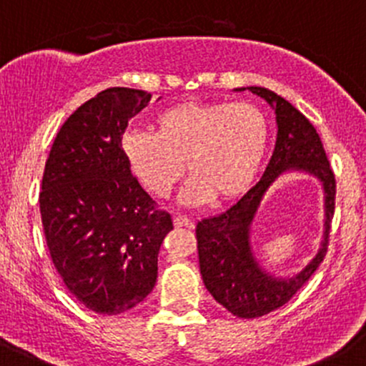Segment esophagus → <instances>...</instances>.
Returning a JSON list of instances; mask_svg holds the SVG:
<instances>
[{"mask_svg": "<svg viewBox=\"0 0 366 366\" xmlns=\"http://www.w3.org/2000/svg\"><path fill=\"white\" fill-rule=\"evenodd\" d=\"M172 222H174L176 227H187V229L194 227V222H192V218L184 217V214H176L174 220Z\"/></svg>", "mask_w": 366, "mask_h": 366, "instance_id": "obj_1", "label": "esophagus"}]
</instances>
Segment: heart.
<instances>
[{
  "label": "heart",
  "mask_w": 366,
  "mask_h": 366,
  "mask_svg": "<svg viewBox=\"0 0 366 366\" xmlns=\"http://www.w3.org/2000/svg\"><path fill=\"white\" fill-rule=\"evenodd\" d=\"M153 130H128L122 152L132 174L165 199L192 174L183 202L229 201L244 194L257 176L269 144L264 112L252 104L182 102L158 112Z\"/></svg>",
  "instance_id": "b5f03b06"
}]
</instances>
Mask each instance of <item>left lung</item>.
Masks as SVG:
<instances>
[{"mask_svg":"<svg viewBox=\"0 0 366 366\" xmlns=\"http://www.w3.org/2000/svg\"><path fill=\"white\" fill-rule=\"evenodd\" d=\"M248 89L274 109L278 125L274 152L255 187L234 206L217 217L204 218L195 229L199 267L206 289L225 310L241 319L262 317L284 307L315 273L326 257L337 194L333 169L330 167L322 141L314 125L295 105L277 93L259 86H250ZM291 168L305 170L322 179L327 194V231L322 248L305 270L292 279H274L262 269L251 254L249 224L269 184L282 172Z\"/></svg>","mask_w":366,"mask_h":366,"instance_id":"obj_1","label":"left lung"}]
</instances>
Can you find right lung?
<instances>
[{
    "label": "right lung",
    "instance_id": "obj_1",
    "mask_svg": "<svg viewBox=\"0 0 366 366\" xmlns=\"http://www.w3.org/2000/svg\"><path fill=\"white\" fill-rule=\"evenodd\" d=\"M149 100L142 89L100 92L63 123L45 162L39 202L52 264L97 314H123L153 291L172 229L122 152L128 122Z\"/></svg>",
    "mask_w": 366,
    "mask_h": 366
}]
</instances>
